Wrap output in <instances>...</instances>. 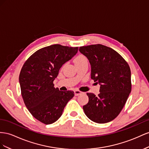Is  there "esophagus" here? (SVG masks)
<instances>
[{"mask_svg": "<svg viewBox=\"0 0 149 149\" xmlns=\"http://www.w3.org/2000/svg\"><path fill=\"white\" fill-rule=\"evenodd\" d=\"M74 93H75V96H77V95H80V93H82V92H80V91H79L78 90H75L74 91Z\"/></svg>", "mask_w": 149, "mask_h": 149, "instance_id": "obj_1", "label": "esophagus"}]
</instances>
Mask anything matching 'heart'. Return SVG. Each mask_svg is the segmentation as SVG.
Returning a JSON list of instances; mask_svg holds the SVG:
<instances>
[{"label":"heart","instance_id":"obj_1","mask_svg":"<svg viewBox=\"0 0 149 149\" xmlns=\"http://www.w3.org/2000/svg\"><path fill=\"white\" fill-rule=\"evenodd\" d=\"M87 59L82 55H80V56H78L77 57H75L74 59V63L75 64H77V63H81L82 62L86 61Z\"/></svg>","mask_w":149,"mask_h":149}]
</instances>
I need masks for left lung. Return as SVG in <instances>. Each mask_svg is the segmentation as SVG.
<instances>
[{"instance_id": "left-lung-1", "label": "left lung", "mask_w": 149, "mask_h": 149, "mask_svg": "<svg viewBox=\"0 0 149 149\" xmlns=\"http://www.w3.org/2000/svg\"><path fill=\"white\" fill-rule=\"evenodd\" d=\"M91 67V79L100 85L98 95L87 93L88 102L83 106L92 121L105 124L121 112L131 92V72L128 63L116 50L101 44L80 47Z\"/></svg>"}]
</instances>
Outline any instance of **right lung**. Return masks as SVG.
<instances>
[{"instance_id":"right-lung-1","label":"right lung","mask_w":149,"mask_h":149,"mask_svg":"<svg viewBox=\"0 0 149 149\" xmlns=\"http://www.w3.org/2000/svg\"><path fill=\"white\" fill-rule=\"evenodd\" d=\"M78 52V47L55 44L38 50L25 62L19 75L21 93L33 117L45 124L56 122L67 102L74 96L72 91H61L53 84L59 70Z\"/></svg>"}]
</instances>
